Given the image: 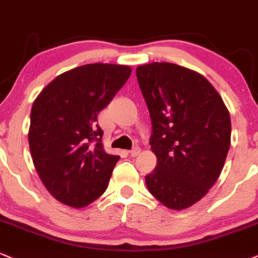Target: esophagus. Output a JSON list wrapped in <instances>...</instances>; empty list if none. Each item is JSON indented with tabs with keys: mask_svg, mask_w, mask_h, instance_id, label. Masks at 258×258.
Segmentation results:
<instances>
[{
	"mask_svg": "<svg viewBox=\"0 0 258 258\" xmlns=\"http://www.w3.org/2000/svg\"><path fill=\"white\" fill-rule=\"evenodd\" d=\"M140 152H141V150L139 147H135V148H133L132 151H129V154L132 157H138L139 154H140Z\"/></svg>",
	"mask_w": 258,
	"mask_h": 258,
	"instance_id": "obj_1",
	"label": "esophagus"
}]
</instances>
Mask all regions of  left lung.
Here are the masks:
<instances>
[{
    "label": "left lung",
    "instance_id": "left-lung-1",
    "mask_svg": "<svg viewBox=\"0 0 258 258\" xmlns=\"http://www.w3.org/2000/svg\"><path fill=\"white\" fill-rule=\"evenodd\" d=\"M152 120L156 170L146 176L150 193L171 210L192 207L219 178L231 146V116L204 76L171 62L136 69Z\"/></svg>",
    "mask_w": 258,
    "mask_h": 258
}]
</instances>
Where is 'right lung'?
<instances>
[{"mask_svg": "<svg viewBox=\"0 0 258 258\" xmlns=\"http://www.w3.org/2000/svg\"><path fill=\"white\" fill-rule=\"evenodd\" d=\"M130 74L126 65L78 66L54 78L33 101L30 152L39 178L57 202L81 209L107 188L119 156L105 152L98 114Z\"/></svg>", "mask_w": 258, "mask_h": 258, "instance_id": "right-lung-1", "label": "right lung"}]
</instances>
